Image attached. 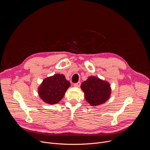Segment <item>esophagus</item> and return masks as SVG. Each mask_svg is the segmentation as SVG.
<instances>
[{"label":"esophagus","mask_w":150,"mask_h":150,"mask_svg":"<svg viewBox=\"0 0 150 150\" xmlns=\"http://www.w3.org/2000/svg\"><path fill=\"white\" fill-rule=\"evenodd\" d=\"M74 87H79L80 85H81V82H78V83H74Z\"/></svg>","instance_id":"esophagus-1"}]
</instances>
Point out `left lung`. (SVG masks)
I'll list each match as a JSON object with an SVG mask.
<instances>
[{
    "instance_id": "obj_1",
    "label": "left lung",
    "mask_w": 150,
    "mask_h": 150,
    "mask_svg": "<svg viewBox=\"0 0 150 150\" xmlns=\"http://www.w3.org/2000/svg\"><path fill=\"white\" fill-rule=\"evenodd\" d=\"M81 88L84 93L85 100L92 106L104 104L111 96L112 88L109 82L95 76H91L83 81Z\"/></svg>"
}]
</instances>
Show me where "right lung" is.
Wrapping results in <instances>:
<instances>
[{
	"instance_id": "add662e5",
	"label": "right lung",
	"mask_w": 150,
	"mask_h": 150,
	"mask_svg": "<svg viewBox=\"0 0 150 150\" xmlns=\"http://www.w3.org/2000/svg\"><path fill=\"white\" fill-rule=\"evenodd\" d=\"M70 86L65 75L56 74L43 79L38 88V94L45 103L55 104L62 99Z\"/></svg>"
}]
</instances>
